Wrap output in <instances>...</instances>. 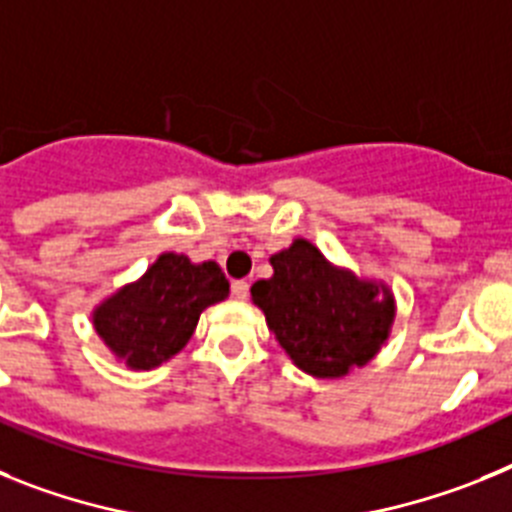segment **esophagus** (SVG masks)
Listing matches in <instances>:
<instances>
[{"mask_svg":"<svg viewBox=\"0 0 512 512\" xmlns=\"http://www.w3.org/2000/svg\"><path fill=\"white\" fill-rule=\"evenodd\" d=\"M231 293H234L237 299H247V296H250V283L234 281V283H231Z\"/></svg>","mask_w":512,"mask_h":512,"instance_id":"34e87169","label":"esophagus"}]
</instances>
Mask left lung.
Masks as SVG:
<instances>
[{"label":"left lung","instance_id":"obj_1","mask_svg":"<svg viewBox=\"0 0 512 512\" xmlns=\"http://www.w3.org/2000/svg\"><path fill=\"white\" fill-rule=\"evenodd\" d=\"M273 278L252 286L268 330L291 361L317 379H340L379 353L394 322L384 283L335 268L306 239L270 257Z\"/></svg>","mask_w":512,"mask_h":512}]
</instances>
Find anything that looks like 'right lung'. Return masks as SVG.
I'll return each mask as SVG.
<instances>
[{
  "mask_svg": "<svg viewBox=\"0 0 512 512\" xmlns=\"http://www.w3.org/2000/svg\"><path fill=\"white\" fill-rule=\"evenodd\" d=\"M229 296L216 262L195 265L164 252L136 283L102 301L92 314L97 335L133 371H151L180 353L193 337L201 311Z\"/></svg>",
  "mask_w": 512,
  "mask_h": 512,
  "instance_id": "right-lung-1",
  "label": "right lung"
}]
</instances>
